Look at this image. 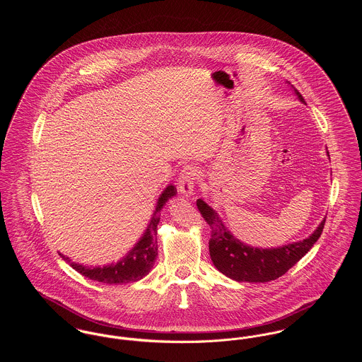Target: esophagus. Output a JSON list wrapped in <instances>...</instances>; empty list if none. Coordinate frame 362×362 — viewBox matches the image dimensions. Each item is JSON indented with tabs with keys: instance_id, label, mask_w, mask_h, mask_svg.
<instances>
[{
	"instance_id": "1",
	"label": "esophagus",
	"mask_w": 362,
	"mask_h": 362,
	"mask_svg": "<svg viewBox=\"0 0 362 362\" xmlns=\"http://www.w3.org/2000/svg\"><path fill=\"white\" fill-rule=\"evenodd\" d=\"M197 175H198V170L192 165H185L181 170L180 178H178V188L182 195L189 197L194 194V184H195Z\"/></svg>"
}]
</instances>
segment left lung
I'll return each mask as SVG.
<instances>
[{
  "instance_id": "8db88e82",
  "label": "left lung",
  "mask_w": 362,
  "mask_h": 362,
  "mask_svg": "<svg viewBox=\"0 0 362 362\" xmlns=\"http://www.w3.org/2000/svg\"><path fill=\"white\" fill-rule=\"evenodd\" d=\"M287 83L294 89L300 102L305 103L301 93L290 82ZM197 206L211 228L209 252L213 264L235 281L266 283L283 276L310 251L325 227L323 220L308 238L298 243L279 248H255L237 240L205 201L198 199Z\"/></svg>"
}]
</instances>
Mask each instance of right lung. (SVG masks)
Masks as SVG:
<instances>
[{
	"label": "right lung",
	"mask_w": 362,
	"mask_h": 362,
	"mask_svg": "<svg viewBox=\"0 0 362 362\" xmlns=\"http://www.w3.org/2000/svg\"><path fill=\"white\" fill-rule=\"evenodd\" d=\"M177 194V188L174 185H168L157 199L153 216L151 223L148 224L146 231L141 237V240L135 244V247L117 263H111L107 266L89 267L79 263L71 262L69 258L62 257L78 273L82 276L100 281L104 284H125L144 279L155 264L157 258V224L160 221V211L165 202Z\"/></svg>",
	"instance_id": "right-lung-1"
}]
</instances>
